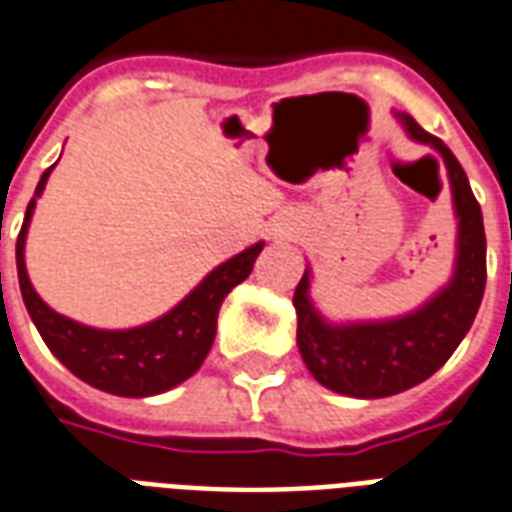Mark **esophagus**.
Segmentation results:
<instances>
[{"mask_svg":"<svg viewBox=\"0 0 512 512\" xmlns=\"http://www.w3.org/2000/svg\"><path fill=\"white\" fill-rule=\"evenodd\" d=\"M274 236H276V233H274Z\"/></svg>","mask_w":512,"mask_h":512,"instance_id":"esophagus-1","label":"esophagus"}]
</instances>
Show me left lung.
Instances as JSON below:
<instances>
[{
  "instance_id": "1",
  "label": "left lung",
  "mask_w": 512,
  "mask_h": 512,
  "mask_svg": "<svg viewBox=\"0 0 512 512\" xmlns=\"http://www.w3.org/2000/svg\"><path fill=\"white\" fill-rule=\"evenodd\" d=\"M393 116L412 140L439 151L448 168L458 219L456 266L448 285L439 287L415 312L363 323L325 320L309 295L312 268L306 266L293 295L298 350L314 380L328 391L355 399H385L429 380L467 336L486 290V230L467 173L453 151L412 116L399 111H393Z\"/></svg>"
}]
</instances>
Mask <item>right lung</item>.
Masks as SVG:
<instances>
[{
    "label": "right lung",
    "mask_w": 512,
    "mask_h": 512,
    "mask_svg": "<svg viewBox=\"0 0 512 512\" xmlns=\"http://www.w3.org/2000/svg\"><path fill=\"white\" fill-rule=\"evenodd\" d=\"M48 168L34 189V198L26 206L24 225L15 241V263H18V285L24 295L26 312L37 325V331L48 344V350L92 388L113 396H157L198 372L206 361L208 350L217 336V314L227 293L241 285L252 274L257 255L263 252V241H257L241 255L230 257L222 266L208 271L195 290L184 295L179 304L151 323L135 328H92L64 314L54 312L37 295L26 274V233L32 222L37 198L43 195L45 181L51 176Z\"/></svg>",
    "instance_id": "obj_1"
}]
</instances>
